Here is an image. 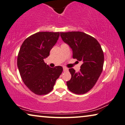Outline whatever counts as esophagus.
I'll return each mask as SVG.
<instances>
[{
  "instance_id": "34e87169",
  "label": "esophagus",
  "mask_w": 125,
  "mask_h": 125,
  "mask_svg": "<svg viewBox=\"0 0 125 125\" xmlns=\"http://www.w3.org/2000/svg\"><path fill=\"white\" fill-rule=\"evenodd\" d=\"M68 69L67 67H63V71H67Z\"/></svg>"
}]
</instances>
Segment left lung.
Segmentation results:
<instances>
[{
	"label": "left lung",
	"instance_id": "left-lung-1",
	"mask_svg": "<svg viewBox=\"0 0 125 125\" xmlns=\"http://www.w3.org/2000/svg\"><path fill=\"white\" fill-rule=\"evenodd\" d=\"M63 41L73 51V57L82 61L79 72L69 69L71 78L67 81L69 90L76 94H83L95 85L103 70L104 55L96 39L79 31L61 32Z\"/></svg>",
	"mask_w": 125,
	"mask_h": 125
}]
</instances>
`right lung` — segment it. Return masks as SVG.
Instances as JSON below:
<instances>
[{
	"label": "right lung",
	"instance_id": "right-lung-1",
	"mask_svg": "<svg viewBox=\"0 0 125 125\" xmlns=\"http://www.w3.org/2000/svg\"><path fill=\"white\" fill-rule=\"evenodd\" d=\"M59 34V32H39L25 39L21 44L18 67L23 82L34 94L41 95L51 92L62 73V66L51 68L44 62Z\"/></svg>",
	"mask_w": 125,
	"mask_h": 125
}]
</instances>
